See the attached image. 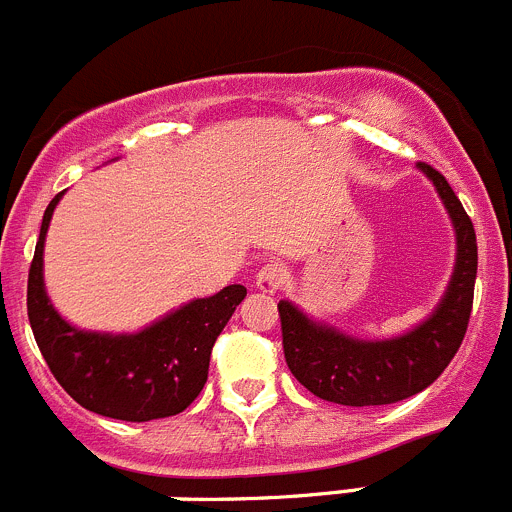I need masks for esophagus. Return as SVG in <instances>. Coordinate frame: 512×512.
Instances as JSON below:
<instances>
[{
	"label": "esophagus",
	"mask_w": 512,
	"mask_h": 512,
	"mask_svg": "<svg viewBox=\"0 0 512 512\" xmlns=\"http://www.w3.org/2000/svg\"><path fill=\"white\" fill-rule=\"evenodd\" d=\"M255 280H257V288H260L262 293L272 295V293H278V290H283L285 280H288V270H285L280 262H267V265L257 272Z\"/></svg>",
	"instance_id": "obj_1"
}]
</instances>
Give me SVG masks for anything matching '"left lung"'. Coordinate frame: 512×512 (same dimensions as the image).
<instances>
[{
	"label": "left lung",
	"instance_id": "8db88e82",
	"mask_svg": "<svg viewBox=\"0 0 512 512\" xmlns=\"http://www.w3.org/2000/svg\"><path fill=\"white\" fill-rule=\"evenodd\" d=\"M417 169L437 189L457 245L455 270L432 315L401 336L366 341L313 321L290 300L278 303L288 369L310 394L333 404L381 407L409 399L437 381L465 338L477 278L475 227L447 179L429 164Z\"/></svg>",
	"mask_w": 512,
	"mask_h": 512
}]
</instances>
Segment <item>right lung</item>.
<instances>
[{
	"label": "right lung",
	"mask_w": 512,
	"mask_h": 512,
	"mask_svg": "<svg viewBox=\"0 0 512 512\" xmlns=\"http://www.w3.org/2000/svg\"><path fill=\"white\" fill-rule=\"evenodd\" d=\"M62 194L47 204L27 280V315L52 376L80 407L103 417L151 422L184 412L207 384L214 341L247 288L227 285L217 295L189 300L136 333L75 328L52 305L42 270L47 229Z\"/></svg>",
	"instance_id": "obj_1"
}]
</instances>
